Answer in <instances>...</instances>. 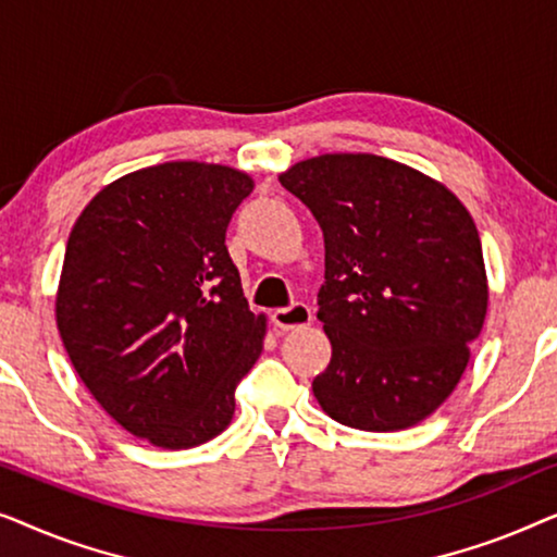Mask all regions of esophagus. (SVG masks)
<instances>
[{
    "label": "esophagus",
    "instance_id": "esophagus-1",
    "mask_svg": "<svg viewBox=\"0 0 557 557\" xmlns=\"http://www.w3.org/2000/svg\"><path fill=\"white\" fill-rule=\"evenodd\" d=\"M271 322H273V326H278L281 332L299 330V326L311 324V309L307 307V304H292V307L273 311Z\"/></svg>",
    "mask_w": 557,
    "mask_h": 557
}]
</instances>
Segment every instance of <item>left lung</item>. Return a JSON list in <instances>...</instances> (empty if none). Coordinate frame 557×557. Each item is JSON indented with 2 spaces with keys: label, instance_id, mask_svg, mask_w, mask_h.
I'll return each instance as SVG.
<instances>
[{
  "label": "left lung",
  "instance_id": "1",
  "mask_svg": "<svg viewBox=\"0 0 557 557\" xmlns=\"http://www.w3.org/2000/svg\"><path fill=\"white\" fill-rule=\"evenodd\" d=\"M324 233L317 319L332 360L311 391L360 431L421 423L456 391L490 284L469 210L446 185L377 154H319L278 174Z\"/></svg>",
  "mask_w": 557,
  "mask_h": 557
}]
</instances>
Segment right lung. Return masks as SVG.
Returning a JSON list of instances; mask_svg holds the SVG:
<instances>
[{"instance_id":"obj_1","label":"right lung","mask_w":557,"mask_h":557,"mask_svg":"<svg viewBox=\"0 0 557 557\" xmlns=\"http://www.w3.org/2000/svg\"><path fill=\"white\" fill-rule=\"evenodd\" d=\"M253 177L164 162L106 185L75 220L55 322L98 406L151 446L193 448L233 421L235 385L263 349L225 248Z\"/></svg>"}]
</instances>
